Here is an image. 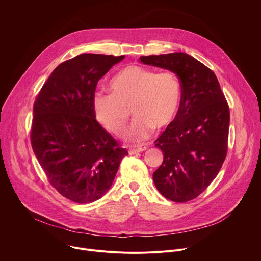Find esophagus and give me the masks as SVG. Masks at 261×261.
Returning a JSON list of instances; mask_svg holds the SVG:
<instances>
[{"mask_svg": "<svg viewBox=\"0 0 261 261\" xmlns=\"http://www.w3.org/2000/svg\"><path fill=\"white\" fill-rule=\"evenodd\" d=\"M145 149H147V147L144 146V145L131 146V147L129 148V153H130V154H134V153H137V152H141V151H143V150H145Z\"/></svg>", "mask_w": 261, "mask_h": 261, "instance_id": "1", "label": "esophagus"}]
</instances>
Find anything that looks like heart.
<instances>
[{
  "instance_id": "1",
  "label": "heart",
  "mask_w": 261,
  "mask_h": 261,
  "mask_svg": "<svg viewBox=\"0 0 261 261\" xmlns=\"http://www.w3.org/2000/svg\"><path fill=\"white\" fill-rule=\"evenodd\" d=\"M112 94H98L93 100L94 115L108 131L121 135L131 110L135 117L127 139L140 142L154 128H167L175 120L181 103V85L175 73L156 72L140 65H129L110 82Z\"/></svg>"
}]
</instances>
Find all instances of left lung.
I'll list each match as a JSON object with an SVG mask.
<instances>
[{
  "label": "left lung",
  "mask_w": 261,
  "mask_h": 261,
  "mask_svg": "<svg viewBox=\"0 0 261 261\" xmlns=\"http://www.w3.org/2000/svg\"><path fill=\"white\" fill-rule=\"evenodd\" d=\"M139 60L168 69L180 81L179 112L154 141L164 160L152 179L165 198L176 203L191 201L214 180L225 160L227 102L215 73L187 53L140 56Z\"/></svg>",
  "instance_id": "8db88e82"
}]
</instances>
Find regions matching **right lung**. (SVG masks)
<instances>
[{"label":"right lung","instance_id":"obj_1","mask_svg":"<svg viewBox=\"0 0 261 261\" xmlns=\"http://www.w3.org/2000/svg\"><path fill=\"white\" fill-rule=\"evenodd\" d=\"M124 57L85 53L62 62L34 105V153L52 187L77 204L106 195L128 154L96 121L93 109L98 81Z\"/></svg>","mask_w":261,"mask_h":261}]
</instances>
